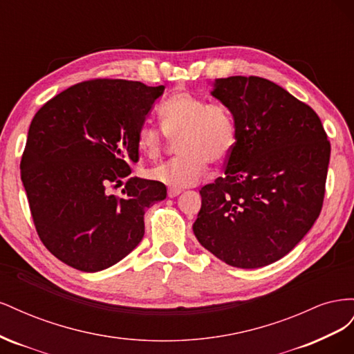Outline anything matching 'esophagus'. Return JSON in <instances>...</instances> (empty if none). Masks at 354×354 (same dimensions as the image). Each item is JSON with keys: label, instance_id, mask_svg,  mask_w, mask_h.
Returning a JSON list of instances; mask_svg holds the SVG:
<instances>
[{"label": "esophagus", "instance_id": "34e87169", "mask_svg": "<svg viewBox=\"0 0 354 354\" xmlns=\"http://www.w3.org/2000/svg\"><path fill=\"white\" fill-rule=\"evenodd\" d=\"M181 194V189H174V187H169L168 189V198H176Z\"/></svg>", "mask_w": 354, "mask_h": 354}]
</instances>
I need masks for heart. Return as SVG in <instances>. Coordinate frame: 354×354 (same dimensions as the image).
<instances>
[{
	"mask_svg": "<svg viewBox=\"0 0 354 354\" xmlns=\"http://www.w3.org/2000/svg\"><path fill=\"white\" fill-rule=\"evenodd\" d=\"M162 130L145 122L136 143L142 156L155 159L169 138H178L180 156L149 171V177L180 189L196 185L207 173L208 162H223L234 146V120L227 106L209 103L190 93H177L159 109Z\"/></svg>",
	"mask_w": 354,
	"mask_h": 354,
	"instance_id": "b5f03b06",
	"label": "heart"
}]
</instances>
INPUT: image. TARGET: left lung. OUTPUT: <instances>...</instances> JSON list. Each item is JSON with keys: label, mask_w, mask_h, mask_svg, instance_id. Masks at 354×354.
<instances>
[{"label": "left lung", "mask_w": 354, "mask_h": 354, "mask_svg": "<svg viewBox=\"0 0 354 354\" xmlns=\"http://www.w3.org/2000/svg\"><path fill=\"white\" fill-rule=\"evenodd\" d=\"M234 120L224 177L201 189L194 233L229 266L281 260L312 229L324 205L330 145L317 113L260 77L214 82Z\"/></svg>", "instance_id": "1"}]
</instances>
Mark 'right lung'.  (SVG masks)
Wrapping results in <instances>:
<instances>
[{"mask_svg":"<svg viewBox=\"0 0 354 354\" xmlns=\"http://www.w3.org/2000/svg\"><path fill=\"white\" fill-rule=\"evenodd\" d=\"M165 87L138 81L75 84L35 113L20 162L41 242L81 272H100L140 243L145 211L167 198L165 185L131 177L137 131Z\"/></svg>","mask_w":354,"mask_h":354,"instance_id":"obj_1","label":"right lung"}]
</instances>
